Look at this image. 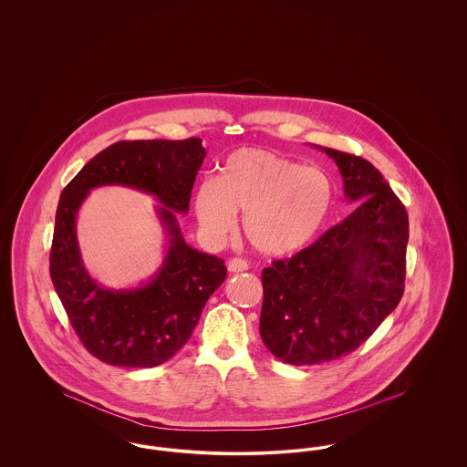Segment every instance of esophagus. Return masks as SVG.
Wrapping results in <instances>:
<instances>
[{
	"label": "esophagus",
	"instance_id": "34e87169",
	"mask_svg": "<svg viewBox=\"0 0 467 467\" xmlns=\"http://www.w3.org/2000/svg\"><path fill=\"white\" fill-rule=\"evenodd\" d=\"M227 269L231 271V273H242V271H246L248 269V263L242 259V257H233L231 261H229V265H227Z\"/></svg>",
	"mask_w": 467,
	"mask_h": 467
}]
</instances>
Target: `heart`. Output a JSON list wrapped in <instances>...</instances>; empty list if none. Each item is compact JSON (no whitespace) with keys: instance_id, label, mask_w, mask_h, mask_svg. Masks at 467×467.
Masks as SVG:
<instances>
[{"instance_id":"b5f03b06","label":"heart","mask_w":467,"mask_h":467,"mask_svg":"<svg viewBox=\"0 0 467 467\" xmlns=\"http://www.w3.org/2000/svg\"><path fill=\"white\" fill-rule=\"evenodd\" d=\"M333 182L273 150L244 147L227 154L217 182H202L194 208L201 225L225 236L244 213V234L266 255H287L318 233L333 204Z\"/></svg>"}]
</instances>
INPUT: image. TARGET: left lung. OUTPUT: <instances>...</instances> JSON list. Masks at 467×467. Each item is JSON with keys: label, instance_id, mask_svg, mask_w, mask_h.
Returning a JSON list of instances; mask_svg holds the SVG:
<instances>
[{"label": "left lung", "instance_id": "obj_1", "mask_svg": "<svg viewBox=\"0 0 467 467\" xmlns=\"http://www.w3.org/2000/svg\"><path fill=\"white\" fill-rule=\"evenodd\" d=\"M317 149L333 157L345 198L358 206L308 248L263 269L261 337L292 366L354 352L396 310L406 276L404 204L369 161Z\"/></svg>", "mask_w": 467, "mask_h": 467}]
</instances>
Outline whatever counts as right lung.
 Segmentation results:
<instances>
[{"label": "right lung", "instance_id": "right-lung-1", "mask_svg": "<svg viewBox=\"0 0 467 467\" xmlns=\"http://www.w3.org/2000/svg\"><path fill=\"white\" fill-rule=\"evenodd\" d=\"M206 156L200 138L117 141L101 150L61 192L50 248V278L73 331L88 352L110 366L154 368L189 341L208 297L227 275L223 259L198 252L180 234L177 213ZM126 184L157 196L171 236L157 276L138 290L97 285L81 263L74 223L90 188Z\"/></svg>", "mask_w": 467, "mask_h": 467}]
</instances>
